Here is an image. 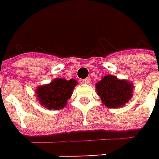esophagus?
<instances>
[{
    "label": "esophagus",
    "mask_w": 159,
    "mask_h": 159,
    "mask_svg": "<svg viewBox=\"0 0 159 159\" xmlns=\"http://www.w3.org/2000/svg\"><path fill=\"white\" fill-rule=\"evenodd\" d=\"M90 81H91V79H89V78H87V79H85V80H81V82H82V83H84V84H88Z\"/></svg>",
    "instance_id": "34e87169"
}]
</instances>
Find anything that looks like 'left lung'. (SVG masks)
Segmentation results:
<instances>
[{
    "label": "left lung",
    "mask_w": 159,
    "mask_h": 159,
    "mask_svg": "<svg viewBox=\"0 0 159 159\" xmlns=\"http://www.w3.org/2000/svg\"><path fill=\"white\" fill-rule=\"evenodd\" d=\"M97 94L100 96L103 104L111 109L125 105L133 93V84L125 80H119L115 76L103 77L96 84Z\"/></svg>",
    "instance_id": "8db88e82"
}]
</instances>
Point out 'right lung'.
<instances>
[{
	"label": "right lung",
	"mask_w": 159,
	"mask_h": 159,
	"mask_svg": "<svg viewBox=\"0 0 159 159\" xmlns=\"http://www.w3.org/2000/svg\"><path fill=\"white\" fill-rule=\"evenodd\" d=\"M78 81L74 79H55L50 83L39 86L36 89V96L39 103L48 110H61L66 106V102L72 95V91Z\"/></svg>",
	"instance_id": "1"
}]
</instances>
